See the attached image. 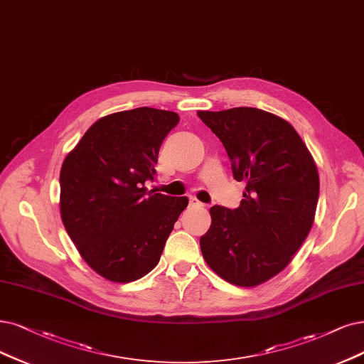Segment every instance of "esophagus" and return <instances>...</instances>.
<instances>
[{"label": "esophagus", "instance_id": "obj_1", "mask_svg": "<svg viewBox=\"0 0 364 364\" xmlns=\"http://www.w3.org/2000/svg\"><path fill=\"white\" fill-rule=\"evenodd\" d=\"M189 205H191V207H200L203 204H200L195 196H191V198H189Z\"/></svg>", "mask_w": 364, "mask_h": 364}]
</instances>
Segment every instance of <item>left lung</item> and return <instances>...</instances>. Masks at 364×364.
<instances>
[{
	"mask_svg": "<svg viewBox=\"0 0 364 364\" xmlns=\"http://www.w3.org/2000/svg\"><path fill=\"white\" fill-rule=\"evenodd\" d=\"M222 141L237 181L246 183L235 210L210 208L200 237L211 270L253 288L277 276L304 243L315 220L319 175L309 148L287 119L257 107L198 111Z\"/></svg>",
	"mask_w": 364,
	"mask_h": 364,
	"instance_id": "obj_1",
	"label": "left lung"
}]
</instances>
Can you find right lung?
<instances>
[{
    "label": "right lung",
    "mask_w": 364,
    "mask_h": 364,
    "mask_svg": "<svg viewBox=\"0 0 364 364\" xmlns=\"http://www.w3.org/2000/svg\"><path fill=\"white\" fill-rule=\"evenodd\" d=\"M178 114L136 107L99 118L60 172V213L80 257L103 279L129 284L159 264L186 196L148 192L160 145Z\"/></svg>",
    "instance_id": "right-lung-1"
}]
</instances>
